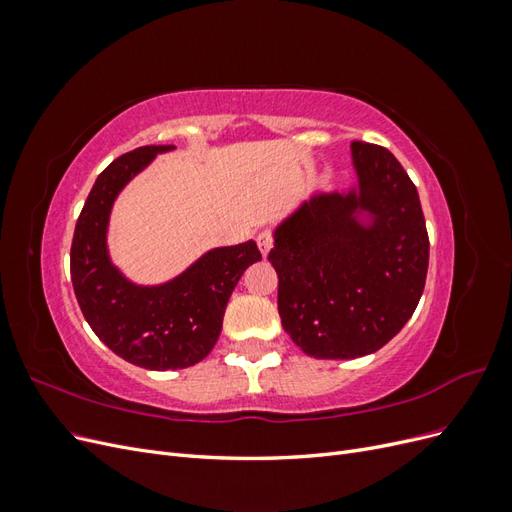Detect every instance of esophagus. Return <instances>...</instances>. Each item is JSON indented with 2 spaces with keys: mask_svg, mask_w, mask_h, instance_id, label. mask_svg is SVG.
<instances>
[{
  "mask_svg": "<svg viewBox=\"0 0 512 512\" xmlns=\"http://www.w3.org/2000/svg\"><path fill=\"white\" fill-rule=\"evenodd\" d=\"M256 243H258V250L262 252V256H267L271 252V247H273V232L271 230H260L258 237H256Z\"/></svg>",
  "mask_w": 512,
  "mask_h": 512,
  "instance_id": "esophagus-1",
  "label": "esophagus"
}]
</instances>
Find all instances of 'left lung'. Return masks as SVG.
I'll return each mask as SVG.
<instances>
[{"mask_svg":"<svg viewBox=\"0 0 512 512\" xmlns=\"http://www.w3.org/2000/svg\"><path fill=\"white\" fill-rule=\"evenodd\" d=\"M359 188L314 194L277 226L282 327L314 359H356L404 329L425 288L429 237L416 185L389 149L352 143ZM372 215L361 225L355 215Z\"/></svg>","mask_w":512,"mask_h":512,"instance_id":"8db88e82","label":"left lung"}]
</instances>
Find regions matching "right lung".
Returning a JSON list of instances; mask_svg holds the SVG:
<instances>
[{
  "instance_id": "add662e5",
  "label": "right lung",
  "mask_w": 512,
  "mask_h": 512,
  "mask_svg": "<svg viewBox=\"0 0 512 512\" xmlns=\"http://www.w3.org/2000/svg\"><path fill=\"white\" fill-rule=\"evenodd\" d=\"M170 149L138 147L108 164L85 200L70 247L72 286L89 327L121 359L153 371L205 359L220 337L232 290L262 258L254 241L215 247L162 286H136L111 265L106 228L117 194L156 153Z\"/></svg>"
}]
</instances>
